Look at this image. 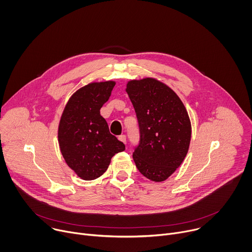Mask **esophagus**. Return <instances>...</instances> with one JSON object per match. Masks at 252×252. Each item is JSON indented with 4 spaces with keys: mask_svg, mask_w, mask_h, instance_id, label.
Instances as JSON below:
<instances>
[{
    "mask_svg": "<svg viewBox=\"0 0 252 252\" xmlns=\"http://www.w3.org/2000/svg\"><path fill=\"white\" fill-rule=\"evenodd\" d=\"M119 139H120L122 142H124L125 145H126V136L125 134H122V135H120V136H119Z\"/></svg>",
    "mask_w": 252,
    "mask_h": 252,
    "instance_id": "obj_1",
    "label": "esophagus"
}]
</instances>
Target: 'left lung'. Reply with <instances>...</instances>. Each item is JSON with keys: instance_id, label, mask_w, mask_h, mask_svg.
I'll return each instance as SVG.
<instances>
[{"instance_id": "left-lung-1", "label": "left lung", "mask_w": 252, "mask_h": 252, "mask_svg": "<svg viewBox=\"0 0 252 252\" xmlns=\"http://www.w3.org/2000/svg\"><path fill=\"white\" fill-rule=\"evenodd\" d=\"M126 92L136 113L140 140L132 154L139 172L153 182L167 179L185 160L191 124L182 99L155 78L130 80Z\"/></svg>"}]
</instances>
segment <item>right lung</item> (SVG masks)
I'll use <instances>...</instances> for the list:
<instances>
[{"label": "right lung", "mask_w": 252, "mask_h": 252, "mask_svg": "<svg viewBox=\"0 0 252 252\" xmlns=\"http://www.w3.org/2000/svg\"><path fill=\"white\" fill-rule=\"evenodd\" d=\"M115 81L93 82L75 92L65 103L58 127V140L67 166L84 181L99 177L112 158L126 147L110 132L100 116Z\"/></svg>", "instance_id": "1"}]
</instances>
